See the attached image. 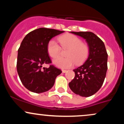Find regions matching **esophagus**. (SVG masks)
Instances as JSON below:
<instances>
[{
  "mask_svg": "<svg viewBox=\"0 0 124 124\" xmlns=\"http://www.w3.org/2000/svg\"><path fill=\"white\" fill-rule=\"evenodd\" d=\"M62 73H66V72L68 70H63H63H62Z\"/></svg>",
  "mask_w": 124,
  "mask_h": 124,
  "instance_id": "obj_1",
  "label": "esophagus"
}]
</instances>
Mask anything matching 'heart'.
I'll list each match as a JSON object with an SVG mask.
<instances>
[{"label": "heart", "mask_w": 124, "mask_h": 124, "mask_svg": "<svg viewBox=\"0 0 124 124\" xmlns=\"http://www.w3.org/2000/svg\"><path fill=\"white\" fill-rule=\"evenodd\" d=\"M58 41L63 49L68 48L66 52L68 57L59 56L54 59L53 63L61 68H70L75 64L82 63L86 60L89 53V48L86 44L82 43L79 38L72 34H65L58 38ZM61 48L54 39H51L47 44V51L49 56L56 58L59 55Z\"/></svg>", "instance_id": "1"}]
</instances>
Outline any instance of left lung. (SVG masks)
<instances>
[{
  "label": "left lung",
  "mask_w": 124,
  "mask_h": 124,
  "mask_svg": "<svg viewBox=\"0 0 124 124\" xmlns=\"http://www.w3.org/2000/svg\"><path fill=\"white\" fill-rule=\"evenodd\" d=\"M86 39L89 54L83 65L74 69L75 78L69 83L74 93L82 97L94 94L103 85L107 70L108 54L103 41L92 32H70Z\"/></svg>",
  "instance_id": "8db88e82"
}]
</instances>
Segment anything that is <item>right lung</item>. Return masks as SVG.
<instances>
[{
	"mask_svg": "<svg viewBox=\"0 0 124 124\" xmlns=\"http://www.w3.org/2000/svg\"><path fill=\"white\" fill-rule=\"evenodd\" d=\"M63 31L39 28L25 35L18 50L17 70L21 83L26 89L36 93L51 89L55 79L62 73L61 69L50 65L48 68L42 65L51 63L47 51V44L54 37Z\"/></svg>",
	"mask_w": 124,
	"mask_h": 124,
	"instance_id": "1",
	"label": "right lung"
}]
</instances>
